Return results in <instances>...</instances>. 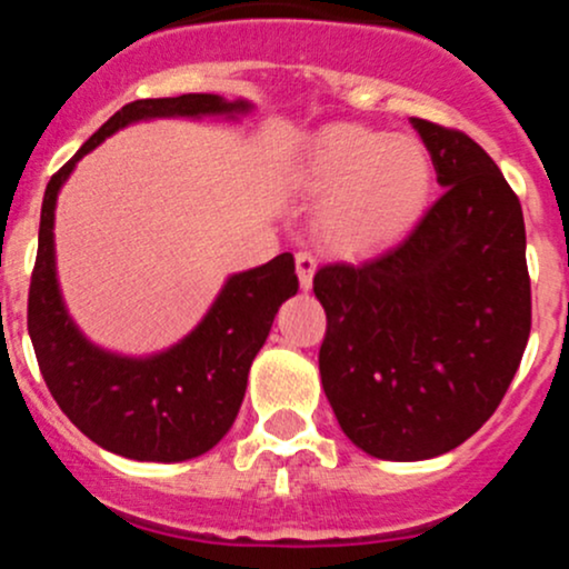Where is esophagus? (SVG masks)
<instances>
[{"label":"esophagus","instance_id":"obj_1","mask_svg":"<svg viewBox=\"0 0 569 569\" xmlns=\"http://www.w3.org/2000/svg\"><path fill=\"white\" fill-rule=\"evenodd\" d=\"M315 257L309 254V251H298L296 254V271H298V282H301L303 290H309L312 287V277H315Z\"/></svg>","mask_w":569,"mask_h":569}]
</instances>
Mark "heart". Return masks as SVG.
Instances as JSON below:
<instances>
[{"instance_id": "1", "label": "heart", "mask_w": 569, "mask_h": 569, "mask_svg": "<svg viewBox=\"0 0 569 569\" xmlns=\"http://www.w3.org/2000/svg\"><path fill=\"white\" fill-rule=\"evenodd\" d=\"M301 183L318 204V230L337 249H365L419 219L432 189L425 144L406 133L339 122L309 139Z\"/></svg>"}]
</instances>
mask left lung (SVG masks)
<instances>
[{
	"label": "left lung",
	"instance_id": "8db88e82",
	"mask_svg": "<svg viewBox=\"0 0 569 569\" xmlns=\"http://www.w3.org/2000/svg\"><path fill=\"white\" fill-rule=\"evenodd\" d=\"M411 122L443 194L397 243L315 273L328 402L361 452L400 462L471 438L507 395L531 331L518 197L471 137Z\"/></svg>",
	"mask_w": 569,
	"mask_h": 569
}]
</instances>
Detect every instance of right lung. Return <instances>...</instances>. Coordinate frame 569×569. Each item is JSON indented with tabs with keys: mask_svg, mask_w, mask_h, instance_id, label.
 Here are the masks:
<instances>
[{
	"mask_svg": "<svg viewBox=\"0 0 569 569\" xmlns=\"http://www.w3.org/2000/svg\"><path fill=\"white\" fill-rule=\"evenodd\" d=\"M254 109L210 92L126 103L49 180L40 208L38 260L27 326L46 386L90 441L131 460L180 462L213 449L236 421L254 356L279 307L298 292L290 251L232 273L191 333L161 353L133 359L92 345L62 301L54 257V208L76 163L120 128L156 117H230Z\"/></svg>",
	"mask_w": 569,
	"mask_h": 569,
	"instance_id": "obj_1",
	"label": "right lung"
}]
</instances>
